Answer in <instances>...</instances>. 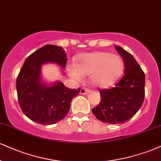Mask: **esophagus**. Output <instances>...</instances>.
<instances>
[{
    "label": "esophagus",
    "instance_id": "esophagus-1",
    "mask_svg": "<svg viewBox=\"0 0 161 161\" xmlns=\"http://www.w3.org/2000/svg\"><path fill=\"white\" fill-rule=\"evenodd\" d=\"M90 92H91V91L89 90V89L85 88V87H83V88H81L80 94H88V93Z\"/></svg>",
    "mask_w": 161,
    "mask_h": 161
}]
</instances>
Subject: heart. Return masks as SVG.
<instances>
[{
	"mask_svg": "<svg viewBox=\"0 0 161 161\" xmlns=\"http://www.w3.org/2000/svg\"><path fill=\"white\" fill-rule=\"evenodd\" d=\"M123 61L118 55L106 52H96L80 56L76 67L71 69V74L76 79L82 74L92 75V82L101 88L115 82L123 70Z\"/></svg>",
	"mask_w": 161,
	"mask_h": 161,
	"instance_id": "b5f03b06",
	"label": "heart"
}]
</instances>
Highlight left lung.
<instances>
[{
	"label": "left lung",
	"mask_w": 161,
	"mask_h": 161,
	"mask_svg": "<svg viewBox=\"0 0 161 161\" xmlns=\"http://www.w3.org/2000/svg\"><path fill=\"white\" fill-rule=\"evenodd\" d=\"M115 49L122 58L125 75L111 88L99 90L100 103L93 108L102 122L117 125L127 122L136 115L145 98V73L134 58L120 46Z\"/></svg>",
	"instance_id": "1"
}]
</instances>
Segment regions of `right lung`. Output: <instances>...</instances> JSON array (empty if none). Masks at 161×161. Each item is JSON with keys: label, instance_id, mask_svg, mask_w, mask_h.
I'll use <instances>...</instances> for the list:
<instances>
[{"label": "right lung", "instance_id": "add662e5", "mask_svg": "<svg viewBox=\"0 0 161 161\" xmlns=\"http://www.w3.org/2000/svg\"><path fill=\"white\" fill-rule=\"evenodd\" d=\"M67 54L61 46L46 45L33 52L25 60L16 79L19 106L28 119L42 125L58 122L68 113L71 100L80 88L69 89L61 82L48 87L40 82L41 66L54 62L66 67Z\"/></svg>", "mask_w": 161, "mask_h": 161}]
</instances>
